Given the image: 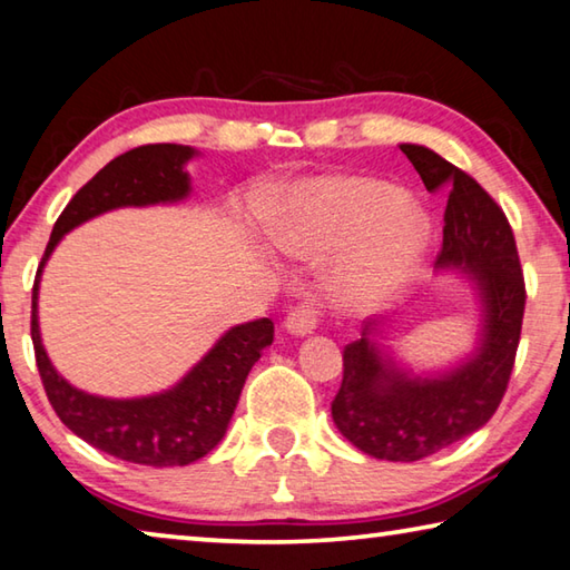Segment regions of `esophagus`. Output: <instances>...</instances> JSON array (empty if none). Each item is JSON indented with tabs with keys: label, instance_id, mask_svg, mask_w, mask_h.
I'll return each mask as SVG.
<instances>
[{
	"label": "esophagus",
	"instance_id": "esophagus-1",
	"mask_svg": "<svg viewBox=\"0 0 570 570\" xmlns=\"http://www.w3.org/2000/svg\"><path fill=\"white\" fill-rule=\"evenodd\" d=\"M316 322H320V312H316V306L312 302H304L286 316L284 330L292 336H308L314 334Z\"/></svg>",
	"mask_w": 570,
	"mask_h": 570
}]
</instances>
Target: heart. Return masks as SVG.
<instances>
[{
	"label": "heart",
	"mask_w": 570,
	"mask_h": 570,
	"mask_svg": "<svg viewBox=\"0 0 570 570\" xmlns=\"http://www.w3.org/2000/svg\"><path fill=\"white\" fill-rule=\"evenodd\" d=\"M268 236L302 262H340L330 272L334 302L354 312L380 308L417 276L430 220L387 180L356 173L314 176L268 208Z\"/></svg>",
	"instance_id": "heart-1"
}]
</instances>
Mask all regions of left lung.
<instances>
[{
	"label": "left lung",
	"mask_w": 570,
	"mask_h": 570,
	"mask_svg": "<svg viewBox=\"0 0 570 570\" xmlns=\"http://www.w3.org/2000/svg\"><path fill=\"white\" fill-rule=\"evenodd\" d=\"M400 150L424 188L448 193L435 272L470 286L478 304L475 342L458 360L424 370L390 344L394 320H366L362 340L344 350L332 420L370 458L414 462L465 440L495 414L513 372L525 286L513 230L480 183L435 150L414 142Z\"/></svg>",
	"instance_id": "8db88e82"
}]
</instances>
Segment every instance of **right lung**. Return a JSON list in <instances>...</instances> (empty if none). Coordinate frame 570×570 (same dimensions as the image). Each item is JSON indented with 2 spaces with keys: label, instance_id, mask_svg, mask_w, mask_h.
Returning a JSON list of instances; mask_svg holds the SVG:
<instances>
[{
  "label": "right lung",
  "instance_id": "obj_1",
  "mask_svg": "<svg viewBox=\"0 0 570 570\" xmlns=\"http://www.w3.org/2000/svg\"><path fill=\"white\" fill-rule=\"evenodd\" d=\"M200 153L156 142L122 153L75 193L52 228L32 288V344L47 400L77 438L108 455L150 468H176L208 455L224 440L246 377L274 342V322L230 326L168 390L140 397H102L67 382L47 354L40 332V282L57 244L102 214L118 208L173 206L190 196L186 170Z\"/></svg>",
  "mask_w": 570,
  "mask_h": 570
}]
</instances>
